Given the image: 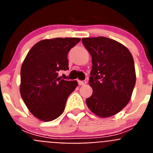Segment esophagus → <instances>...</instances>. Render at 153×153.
I'll return each mask as SVG.
<instances>
[{
    "instance_id": "1",
    "label": "esophagus",
    "mask_w": 153,
    "mask_h": 153,
    "mask_svg": "<svg viewBox=\"0 0 153 153\" xmlns=\"http://www.w3.org/2000/svg\"><path fill=\"white\" fill-rule=\"evenodd\" d=\"M78 83H79V86H84V85H86V80H79L78 81Z\"/></svg>"
}]
</instances>
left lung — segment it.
<instances>
[{
  "instance_id": "8db88e82",
  "label": "left lung",
  "mask_w": 153,
  "mask_h": 153,
  "mask_svg": "<svg viewBox=\"0 0 153 153\" xmlns=\"http://www.w3.org/2000/svg\"><path fill=\"white\" fill-rule=\"evenodd\" d=\"M82 42L93 63L89 80L93 94L86 105L100 117L114 116L132 97L136 84L133 57L127 47L107 37H86Z\"/></svg>"
}]
</instances>
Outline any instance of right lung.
Instances as JSON below:
<instances>
[{
	"label": "right lung",
	"instance_id": "1",
	"mask_svg": "<svg viewBox=\"0 0 153 153\" xmlns=\"http://www.w3.org/2000/svg\"><path fill=\"white\" fill-rule=\"evenodd\" d=\"M80 38L47 39L32 47L21 69L20 92L32 114L49 122L64 111L67 100L77 86L76 80L58 76L60 70H69L67 54Z\"/></svg>",
	"mask_w": 153,
	"mask_h": 153
}]
</instances>
